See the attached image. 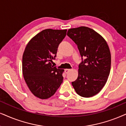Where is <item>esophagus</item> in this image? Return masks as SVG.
Segmentation results:
<instances>
[{
    "mask_svg": "<svg viewBox=\"0 0 126 126\" xmlns=\"http://www.w3.org/2000/svg\"><path fill=\"white\" fill-rule=\"evenodd\" d=\"M71 70V69H67H67H65L64 71H65V73H66V74H67V73H69Z\"/></svg>",
    "mask_w": 126,
    "mask_h": 126,
    "instance_id": "34e87169",
    "label": "esophagus"
}]
</instances>
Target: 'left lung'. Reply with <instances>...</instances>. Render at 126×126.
Returning a JSON list of instances; mask_svg holds the SVG:
<instances>
[{
	"mask_svg": "<svg viewBox=\"0 0 126 126\" xmlns=\"http://www.w3.org/2000/svg\"><path fill=\"white\" fill-rule=\"evenodd\" d=\"M67 35L77 45L82 59L72 85L79 96H94L105 85L110 71L109 47L102 36L87 27L71 28Z\"/></svg>",
	"mask_w": 126,
	"mask_h": 126,
	"instance_id": "1",
	"label": "left lung"
}]
</instances>
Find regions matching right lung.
<instances>
[{
    "label": "right lung",
    "mask_w": 126,
    "mask_h": 126,
    "mask_svg": "<svg viewBox=\"0 0 126 126\" xmlns=\"http://www.w3.org/2000/svg\"><path fill=\"white\" fill-rule=\"evenodd\" d=\"M67 30H44L28 42L23 56V74L28 88L35 96L47 99L61 85L63 70L52 66L59 45Z\"/></svg>",
    "instance_id": "right-lung-1"
}]
</instances>
